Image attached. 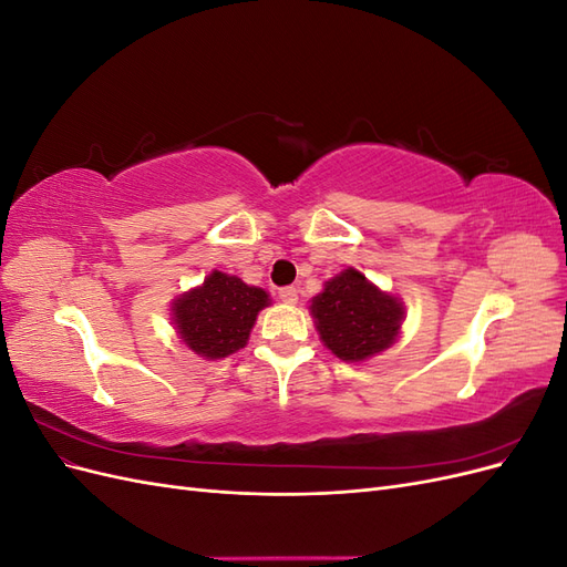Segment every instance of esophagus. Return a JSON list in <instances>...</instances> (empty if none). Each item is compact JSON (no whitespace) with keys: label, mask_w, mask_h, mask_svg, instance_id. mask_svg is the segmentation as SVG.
Listing matches in <instances>:
<instances>
[{"label":"esophagus","mask_w":567,"mask_h":567,"mask_svg":"<svg viewBox=\"0 0 567 567\" xmlns=\"http://www.w3.org/2000/svg\"><path fill=\"white\" fill-rule=\"evenodd\" d=\"M279 298H281L284 302H288V305L298 302V288H293V286H286V288H281V290H279Z\"/></svg>","instance_id":"34e87169"}]
</instances>
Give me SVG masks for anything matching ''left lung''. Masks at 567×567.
<instances>
[{"mask_svg":"<svg viewBox=\"0 0 567 567\" xmlns=\"http://www.w3.org/2000/svg\"><path fill=\"white\" fill-rule=\"evenodd\" d=\"M310 310L321 342L342 362H364L388 350L404 319V305L352 267L323 284Z\"/></svg>","mask_w":567,"mask_h":567,"instance_id":"obj_1","label":"left lung"}]
</instances>
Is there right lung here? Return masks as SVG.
<instances>
[{
    "label": "right lung",
    "instance_id": "obj_1",
    "mask_svg": "<svg viewBox=\"0 0 567 567\" xmlns=\"http://www.w3.org/2000/svg\"><path fill=\"white\" fill-rule=\"evenodd\" d=\"M267 305V290L215 269L198 288L173 302V321L188 350L221 359L246 348L257 312Z\"/></svg>",
    "mask_w": 567,
    "mask_h": 567
}]
</instances>
